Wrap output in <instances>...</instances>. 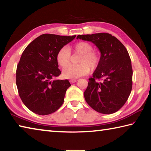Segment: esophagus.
Returning <instances> with one entry per match:
<instances>
[{"mask_svg":"<svg viewBox=\"0 0 151 151\" xmlns=\"http://www.w3.org/2000/svg\"><path fill=\"white\" fill-rule=\"evenodd\" d=\"M77 81V80H76V79H71V80L70 81V82L71 83H76V82Z\"/></svg>","mask_w":151,"mask_h":151,"instance_id":"esophagus-1","label":"esophagus"}]
</instances>
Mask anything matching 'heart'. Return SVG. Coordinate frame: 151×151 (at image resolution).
<instances>
[{"label": "heart", "mask_w": 151, "mask_h": 151, "mask_svg": "<svg viewBox=\"0 0 151 151\" xmlns=\"http://www.w3.org/2000/svg\"><path fill=\"white\" fill-rule=\"evenodd\" d=\"M70 49L76 52L81 53L78 65H70L63 70L65 77L68 78H77L88 74L91 69H94L98 66L99 55L95 51L93 50V47L88 42H78L74 45ZM70 51L67 47H63L58 51L57 60L58 65L65 67L70 63Z\"/></svg>", "instance_id": "b5f03b06"}]
</instances>
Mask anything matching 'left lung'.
Here are the masks:
<instances>
[{"label":"left lung","mask_w":151,"mask_h":151,"mask_svg":"<svg viewBox=\"0 0 151 151\" xmlns=\"http://www.w3.org/2000/svg\"><path fill=\"white\" fill-rule=\"evenodd\" d=\"M78 39L93 42L101 52L99 65L84 93L85 101L100 113L116 112L126 103L132 90V69L127 48L109 33L78 35ZM100 79L101 82L96 81Z\"/></svg>","instance_id":"obj_1"}]
</instances>
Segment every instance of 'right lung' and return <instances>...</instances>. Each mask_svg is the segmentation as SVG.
<instances>
[{"label": "right lung", "instance_id": "obj_1", "mask_svg": "<svg viewBox=\"0 0 151 151\" xmlns=\"http://www.w3.org/2000/svg\"><path fill=\"white\" fill-rule=\"evenodd\" d=\"M75 37L42 35L22 52L17 68L16 83L22 103L35 114H50L63 104L70 84L68 80L54 79L61 74L57 55Z\"/></svg>", "mask_w": 151, "mask_h": 151}]
</instances>
